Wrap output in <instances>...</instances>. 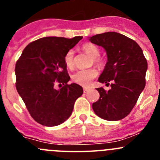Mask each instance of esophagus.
<instances>
[{"instance_id": "obj_1", "label": "esophagus", "mask_w": 160, "mask_h": 160, "mask_svg": "<svg viewBox=\"0 0 160 160\" xmlns=\"http://www.w3.org/2000/svg\"><path fill=\"white\" fill-rule=\"evenodd\" d=\"M89 90H90V88H87V87H84V88H83V92H84L85 93H87V92L89 91Z\"/></svg>"}]
</instances>
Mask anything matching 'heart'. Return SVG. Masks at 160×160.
I'll list each match as a JSON object with an SVG mask.
<instances>
[{"label": "heart", "mask_w": 160, "mask_h": 160, "mask_svg": "<svg viewBox=\"0 0 160 160\" xmlns=\"http://www.w3.org/2000/svg\"><path fill=\"white\" fill-rule=\"evenodd\" d=\"M82 50L85 53L92 57L91 63L96 64L98 67H102L104 65L103 59L99 57L100 49L95 44L91 43H86L82 46ZM65 64L69 69H73L74 67V51L73 50H69L64 56ZM98 72L96 68L87 69V70H78L72 76L74 82L82 86H88L93 79L98 76Z\"/></svg>", "instance_id": "b5f03b06"}]
</instances>
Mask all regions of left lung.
I'll return each instance as SVG.
<instances>
[{"label":"left lung","instance_id":"left-lung-1","mask_svg":"<svg viewBox=\"0 0 160 160\" xmlns=\"http://www.w3.org/2000/svg\"><path fill=\"white\" fill-rule=\"evenodd\" d=\"M90 40L102 46L108 58L98 82H112L108 91L97 88L100 98L92 107L102 119L119 121L130 113L144 89L147 60L137 42L117 32L95 35Z\"/></svg>","mask_w":160,"mask_h":160}]
</instances>
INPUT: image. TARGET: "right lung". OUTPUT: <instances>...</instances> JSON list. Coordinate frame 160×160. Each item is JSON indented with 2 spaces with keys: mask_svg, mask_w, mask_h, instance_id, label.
Wrapping results in <instances>:
<instances>
[{
  "mask_svg": "<svg viewBox=\"0 0 160 160\" xmlns=\"http://www.w3.org/2000/svg\"><path fill=\"white\" fill-rule=\"evenodd\" d=\"M82 39L41 38L28 44L17 60V90L32 118L42 125L53 127L67 121L83 93L81 86L67 84L70 78L64 61L66 53ZM56 84L62 88L56 90Z\"/></svg>",
  "mask_w": 160,
  "mask_h": 160,
  "instance_id": "right-lung-1",
  "label": "right lung"
}]
</instances>
